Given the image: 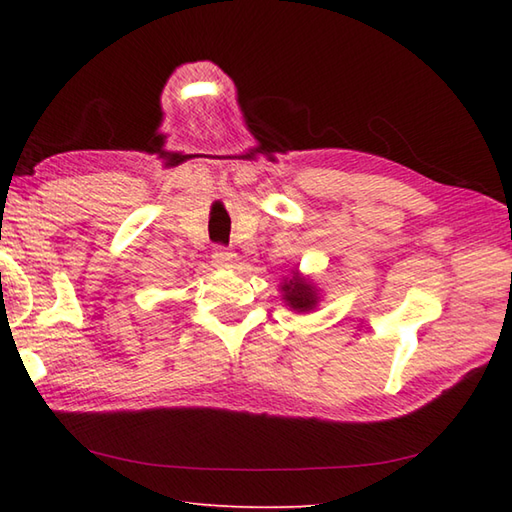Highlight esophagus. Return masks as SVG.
Returning <instances> with one entry per match:
<instances>
[{
	"instance_id": "1",
	"label": "esophagus",
	"mask_w": 512,
	"mask_h": 512,
	"mask_svg": "<svg viewBox=\"0 0 512 512\" xmlns=\"http://www.w3.org/2000/svg\"><path fill=\"white\" fill-rule=\"evenodd\" d=\"M211 259H213V266H217V268H231L235 262V253H231V250L224 246H217L213 250Z\"/></svg>"
}]
</instances>
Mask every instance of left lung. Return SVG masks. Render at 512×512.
Wrapping results in <instances>:
<instances>
[{
    "label": "left lung",
    "instance_id": "8db88e82",
    "mask_svg": "<svg viewBox=\"0 0 512 512\" xmlns=\"http://www.w3.org/2000/svg\"><path fill=\"white\" fill-rule=\"evenodd\" d=\"M281 290H284V301L286 306H290L292 310L297 312H310L317 308V301H319V292L314 288V284L306 277H301L297 270H292V277L284 279V284H281Z\"/></svg>",
    "mask_w": 512,
    "mask_h": 512
}]
</instances>
